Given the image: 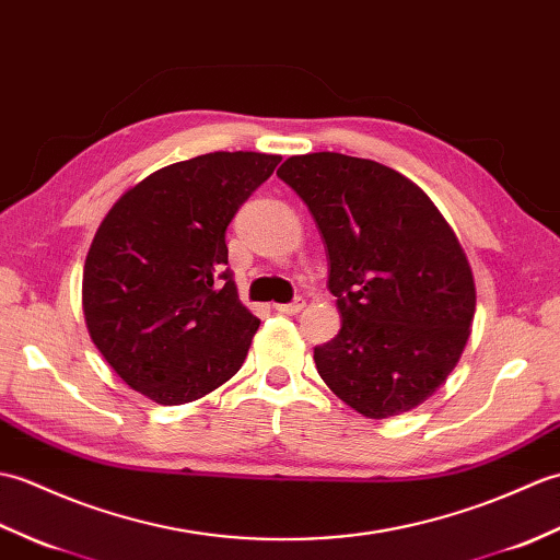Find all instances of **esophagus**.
<instances>
[{
    "mask_svg": "<svg viewBox=\"0 0 560 560\" xmlns=\"http://www.w3.org/2000/svg\"><path fill=\"white\" fill-rule=\"evenodd\" d=\"M276 308H278L280 314H288V316L300 314L302 308H304V300H302V296H296V300H292L290 304H276Z\"/></svg>",
    "mask_w": 560,
    "mask_h": 560,
    "instance_id": "obj_1",
    "label": "esophagus"
}]
</instances>
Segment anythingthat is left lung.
<instances>
[{"mask_svg":"<svg viewBox=\"0 0 560 560\" xmlns=\"http://www.w3.org/2000/svg\"><path fill=\"white\" fill-rule=\"evenodd\" d=\"M278 177L316 222L342 316L340 332L314 347L320 378L371 419L424 402L455 369L477 306L448 222L417 184L374 160L294 155Z\"/></svg>","mask_w":560,"mask_h":560,"instance_id":"1","label":"left lung"}]
</instances>
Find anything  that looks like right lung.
Returning a JSON list of instances; mask_svg holds the SVG:
<instances>
[{"label": "right lung", "instance_id": "1", "mask_svg": "<svg viewBox=\"0 0 560 560\" xmlns=\"http://www.w3.org/2000/svg\"><path fill=\"white\" fill-rule=\"evenodd\" d=\"M280 160L218 151L167 165L97 228L83 268L85 326L133 390L184 405L244 364L260 320L237 296L225 232Z\"/></svg>", "mask_w": 560, "mask_h": 560}]
</instances>
